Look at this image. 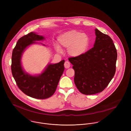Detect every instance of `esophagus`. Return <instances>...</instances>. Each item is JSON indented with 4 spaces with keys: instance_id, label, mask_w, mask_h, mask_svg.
Wrapping results in <instances>:
<instances>
[{
    "instance_id": "1",
    "label": "esophagus",
    "mask_w": 131,
    "mask_h": 131,
    "mask_svg": "<svg viewBox=\"0 0 131 131\" xmlns=\"http://www.w3.org/2000/svg\"><path fill=\"white\" fill-rule=\"evenodd\" d=\"M64 67L66 69H68L70 67V63L69 61H66L65 62H64Z\"/></svg>"
}]
</instances>
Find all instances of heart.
Here are the masks:
<instances>
[{
    "instance_id": "obj_1",
    "label": "heart",
    "mask_w": 131,
    "mask_h": 131,
    "mask_svg": "<svg viewBox=\"0 0 131 131\" xmlns=\"http://www.w3.org/2000/svg\"><path fill=\"white\" fill-rule=\"evenodd\" d=\"M57 40L59 45L68 48V54L74 57L85 53L90 44V38L86 34L73 30L59 35ZM56 48L58 52H61V49L58 45H56Z\"/></svg>"
}]
</instances>
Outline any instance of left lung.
Instances as JSON below:
<instances>
[{
  "instance_id": "8db88e82",
  "label": "left lung",
  "mask_w": 131,
  "mask_h": 131,
  "mask_svg": "<svg viewBox=\"0 0 131 131\" xmlns=\"http://www.w3.org/2000/svg\"><path fill=\"white\" fill-rule=\"evenodd\" d=\"M94 47L81 56L69 58L75 70V85L82 93L102 92L115 74L117 52L112 38L95 29Z\"/></svg>"
}]
</instances>
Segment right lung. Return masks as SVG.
Masks as SVG:
<instances>
[{"mask_svg": "<svg viewBox=\"0 0 131 131\" xmlns=\"http://www.w3.org/2000/svg\"><path fill=\"white\" fill-rule=\"evenodd\" d=\"M45 37L32 32L19 38L13 51L12 72L19 89L32 98L43 99L50 97L54 93L59 81L64 70V60L52 64L49 63L40 74L32 75L26 72L21 64L23 53L32 44L44 40Z\"/></svg>", "mask_w": 131, "mask_h": 131, "instance_id": "1", "label": "right lung"}]
</instances>
